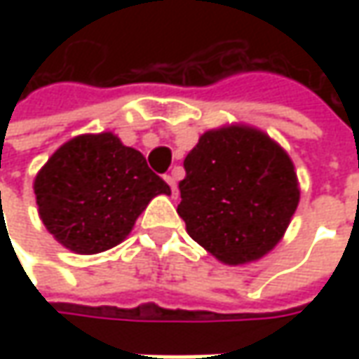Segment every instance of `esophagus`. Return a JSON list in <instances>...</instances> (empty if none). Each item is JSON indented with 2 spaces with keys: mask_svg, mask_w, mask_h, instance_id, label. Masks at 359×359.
<instances>
[{
  "mask_svg": "<svg viewBox=\"0 0 359 359\" xmlns=\"http://www.w3.org/2000/svg\"><path fill=\"white\" fill-rule=\"evenodd\" d=\"M163 180L168 182V186L172 187V194H173V198H175V196H177V184H175V177H173V175H165Z\"/></svg>",
  "mask_w": 359,
  "mask_h": 359,
  "instance_id": "esophagus-1",
  "label": "esophagus"
}]
</instances>
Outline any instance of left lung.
<instances>
[{"mask_svg":"<svg viewBox=\"0 0 359 359\" xmlns=\"http://www.w3.org/2000/svg\"><path fill=\"white\" fill-rule=\"evenodd\" d=\"M177 214L189 238L226 266L250 264L280 241L299 203L294 161L266 131L229 123L200 135L184 159Z\"/></svg>","mask_w":359,"mask_h":359,"instance_id":"1","label":"left lung"}]
</instances>
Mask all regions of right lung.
<instances>
[{
    "mask_svg": "<svg viewBox=\"0 0 359 359\" xmlns=\"http://www.w3.org/2000/svg\"><path fill=\"white\" fill-rule=\"evenodd\" d=\"M37 214L69 252L91 255L130 236L135 219L170 186L116 133H81L60 145L34 180Z\"/></svg>",
    "mask_w": 359,
    "mask_h": 359,
    "instance_id": "right-lung-1",
    "label": "right lung"
}]
</instances>
